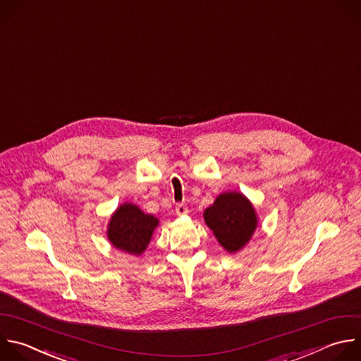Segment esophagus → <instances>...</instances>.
<instances>
[{"label":"esophagus","instance_id":"obj_1","mask_svg":"<svg viewBox=\"0 0 361 361\" xmlns=\"http://www.w3.org/2000/svg\"><path fill=\"white\" fill-rule=\"evenodd\" d=\"M176 212H177V215H185V214H188V208L185 204H177Z\"/></svg>","mask_w":361,"mask_h":361}]
</instances>
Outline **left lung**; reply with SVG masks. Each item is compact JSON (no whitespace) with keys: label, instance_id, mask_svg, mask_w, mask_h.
Wrapping results in <instances>:
<instances>
[{"label":"left lung","instance_id":"obj_1","mask_svg":"<svg viewBox=\"0 0 361 361\" xmlns=\"http://www.w3.org/2000/svg\"><path fill=\"white\" fill-rule=\"evenodd\" d=\"M204 221L219 245L229 254L241 251L258 228V214L252 202L238 191L219 194L205 208Z\"/></svg>","mask_w":361,"mask_h":361}]
</instances>
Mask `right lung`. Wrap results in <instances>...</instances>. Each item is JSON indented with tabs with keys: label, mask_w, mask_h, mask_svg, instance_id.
I'll use <instances>...</instances> for the list:
<instances>
[{
	"label": "right lung",
	"mask_w": 361,
	"mask_h": 361,
	"mask_svg": "<svg viewBox=\"0 0 361 361\" xmlns=\"http://www.w3.org/2000/svg\"><path fill=\"white\" fill-rule=\"evenodd\" d=\"M159 224V218L146 214L136 204L125 202L110 216L107 239L116 250L140 257L147 250Z\"/></svg>",
	"instance_id": "add662e5"
}]
</instances>
